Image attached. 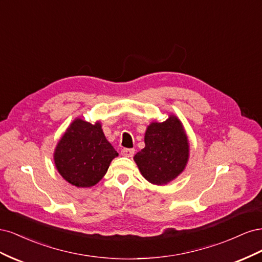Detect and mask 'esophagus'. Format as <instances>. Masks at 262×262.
Listing matches in <instances>:
<instances>
[{"label": "esophagus", "instance_id": "1", "mask_svg": "<svg viewBox=\"0 0 262 262\" xmlns=\"http://www.w3.org/2000/svg\"><path fill=\"white\" fill-rule=\"evenodd\" d=\"M121 154L125 157H132L134 154V149L133 148H122Z\"/></svg>", "mask_w": 262, "mask_h": 262}]
</instances>
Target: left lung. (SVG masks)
I'll return each instance as SVG.
<instances>
[{
  "mask_svg": "<svg viewBox=\"0 0 262 262\" xmlns=\"http://www.w3.org/2000/svg\"><path fill=\"white\" fill-rule=\"evenodd\" d=\"M145 147L134 162L147 181L166 185L184 171L189 158V142L179 119L170 115L164 122H152L146 129Z\"/></svg>",
  "mask_w": 262,
  "mask_h": 262,
  "instance_id": "left-lung-1",
  "label": "left lung"
}]
</instances>
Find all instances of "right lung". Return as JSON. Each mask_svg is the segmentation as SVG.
Here are the masks:
<instances>
[{
    "instance_id": "right-lung-1",
    "label": "right lung",
    "mask_w": 262,
    "mask_h": 262,
    "mask_svg": "<svg viewBox=\"0 0 262 262\" xmlns=\"http://www.w3.org/2000/svg\"><path fill=\"white\" fill-rule=\"evenodd\" d=\"M116 156L117 150L107 141L100 122L92 124L80 118L70 124L53 155L60 175L78 188L96 185Z\"/></svg>"
}]
</instances>
